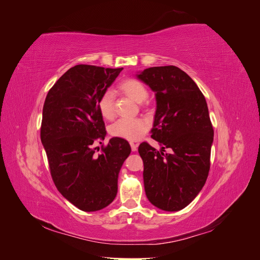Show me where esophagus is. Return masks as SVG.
<instances>
[{"label": "esophagus", "instance_id": "obj_1", "mask_svg": "<svg viewBox=\"0 0 260 260\" xmlns=\"http://www.w3.org/2000/svg\"><path fill=\"white\" fill-rule=\"evenodd\" d=\"M130 146H131L132 152H136L137 149H138V145H137V144H135L133 142H131V143H130Z\"/></svg>", "mask_w": 260, "mask_h": 260}]
</instances>
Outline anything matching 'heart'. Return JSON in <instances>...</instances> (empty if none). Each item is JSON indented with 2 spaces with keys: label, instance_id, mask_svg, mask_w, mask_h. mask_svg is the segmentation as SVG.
Instances as JSON below:
<instances>
[{
  "label": "heart",
  "instance_id": "b5f03b06",
  "mask_svg": "<svg viewBox=\"0 0 260 260\" xmlns=\"http://www.w3.org/2000/svg\"><path fill=\"white\" fill-rule=\"evenodd\" d=\"M119 89L123 94L132 99L138 103H142L148 96V91L146 86L137 79L128 78L119 82ZM98 107L101 115L106 119H113L115 116V103L113 92L106 90L101 94L98 100ZM147 122L143 119H128L122 118L116 121L111 127V135L115 138H119L128 141H136L142 137L143 133L147 130Z\"/></svg>",
  "mask_w": 260,
  "mask_h": 260
}]
</instances>
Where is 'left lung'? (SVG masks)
<instances>
[{
	"mask_svg": "<svg viewBox=\"0 0 260 260\" xmlns=\"http://www.w3.org/2000/svg\"><path fill=\"white\" fill-rule=\"evenodd\" d=\"M137 77L155 92L151 133L161 145L160 151L146 142L139 146L145 194L157 208L178 211L198 196L208 177L214 129L206 100L176 66L151 67Z\"/></svg>",
	"mask_w": 260,
	"mask_h": 260,
	"instance_id": "obj_1",
	"label": "left lung"
}]
</instances>
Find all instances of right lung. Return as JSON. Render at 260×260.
<instances>
[{
    "mask_svg": "<svg viewBox=\"0 0 260 260\" xmlns=\"http://www.w3.org/2000/svg\"><path fill=\"white\" fill-rule=\"evenodd\" d=\"M122 69L77 65L52 86L43 105L41 142L52 179L83 211L103 209L115 200L118 175L131 152L119 138L109 140L100 154L92 146L106 136L98 100Z\"/></svg>",
    "mask_w": 260,
    "mask_h": 260,
    "instance_id": "1",
    "label": "right lung"
}]
</instances>
